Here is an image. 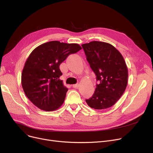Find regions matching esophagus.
Returning <instances> with one entry per match:
<instances>
[{
	"label": "esophagus",
	"instance_id": "34e87169",
	"mask_svg": "<svg viewBox=\"0 0 153 153\" xmlns=\"http://www.w3.org/2000/svg\"><path fill=\"white\" fill-rule=\"evenodd\" d=\"M72 87L74 88H75V89H77V88H79V84H74V85H72Z\"/></svg>",
	"mask_w": 153,
	"mask_h": 153
}]
</instances>
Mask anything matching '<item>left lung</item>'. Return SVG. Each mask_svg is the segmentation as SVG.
<instances>
[{"label":"left lung","mask_w":153,"mask_h":153,"mask_svg":"<svg viewBox=\"0 0 153 153\" xmlns=\"http://www.w3.org/2000/svg\"><path fill=\"white\" fill-rule=\"evenodd\" d=\"M82 46L99 82L94 94L85 102L95 109L109 108L120 99L127 86L128 70L126 62L120 52L109 43L92 41Z\"/></svg>","instance_id":"obj_1"}]
</instances>
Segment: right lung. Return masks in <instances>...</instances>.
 I'll return each instance as SVG.
<instances>
[{
    "mask_svg": "<svg viewBox=\"0 0 153 153\" xmlns=\"http://www.w3.org/2000/svg\"><path fill=\"white\" fill-rule=\"evenodd\" d=\"M78 44L54 41L44 43L32 51L21 76L25 94L40 109L53 111L64 103L68 89L59 77V65L67 57L81 50Z\"/></svg>",
    "mask_w": 153,
    "mask_h": 153,
    "instance_id": "right-lung-1",
    "label": "right lung"
}]
</instances>
